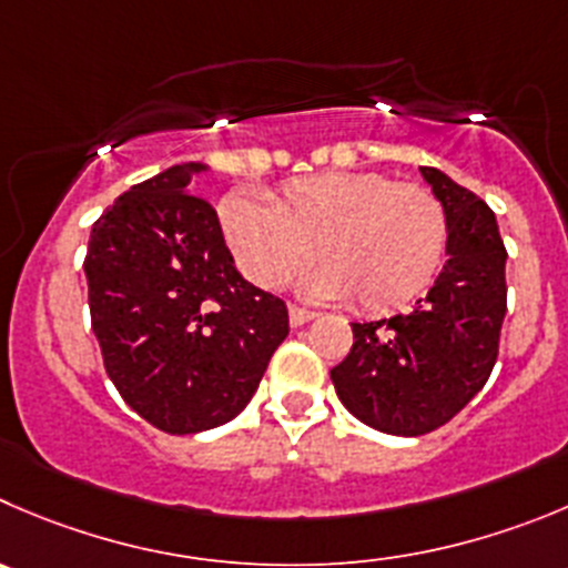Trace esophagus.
Masks as SVG:
<instances>
[{"instance_id": "esophagus-1", "label": "esophagus", "mask_w": 568, "mask_h": 568, "mask_svg": "<svg viewBox=\"0 0 568 568\" xmlns=\"http://www.w3.org/2000/svg\"><path fill=\"white\" fill-rule=\"evenodd\" d=\"M312 317H315V312L312 310H304V306H290V323L293 326H304V323H310Z\"/></svg>"}]
</instances>
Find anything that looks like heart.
I'll list each match as a JSON object with an SVG mask.
<instances>
[{
  "instance_id": "obj_1",
  "label": "heart",
  "mask_w": 568,
  "mask_h": 568,
  "mask_svg": "<svg viewBox=\"0 0 568 568\" xmlns=\"http://www.w3.org/2000/svg\"><path fill=\"white\" fill-rule=\"evenodd\" d=\"M220 229L236 267L262 290L284 287L315 256L310 293L345 298L362 312L413 304L449 251V212L432 189L379 172H317L264 197L220 200Z\"/></svg>"
}]
</instances>
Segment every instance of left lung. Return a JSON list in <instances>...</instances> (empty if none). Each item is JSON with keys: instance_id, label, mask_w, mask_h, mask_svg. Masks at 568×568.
Segmentation results:
<instances>
[{"instance_id": "8db88e82", "label": "left lung", "mask_w": 568, "mask_h": 568, "mask_svg": "<svg viewBox=\"0 0 568 568\" xmlns=\"http://www.w3.org/2000/svg\"><path fill=\"white\" fill-rule=\"evenodd\" d=\"M420 172L449 212V258L413 312L351 323L354 345L332 368L351 415L402 437L437 429L483 390L507 312V251L494 212L435 166Z\"/></svg>"}]
</instances>
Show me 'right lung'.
<instances>
[{"label": "right lung", "instance_id": "obj_1", "mask_svg": "<svg viewBox=\"0 0 568 568\" xmlns=\"http://www.w3.org/2000/svg\"><path fill=\"white\" fill-rule=\"evenodd\" d=\"M200 170L170 166L119 194L83 262L105 374L170 435L236 418L290 334L287 304L236 273L217 212L189 192Z\"/></svg>", "mask_w": 568, "mask_h": 568}]
</instances>
